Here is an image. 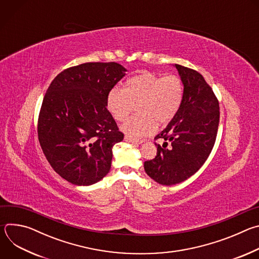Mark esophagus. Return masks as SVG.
<instances>
[{
  "mask_svg": "<svg viewBox=\"0 0 259 259\" xmlns=\"http://www.w3.org/2000/svg\"><path fill=\"white\" fill-rule=\"evenodd\" d=\"M124 140H125V141H127V142H132V143H136V144H141V143L143 142L142 140H139V139H136V138H132V137L128 136V135H126V136L124 137Z\"/></svg>",
  "mask_w": 259,
  "mask_h": 259,
  "instance_id": "34e87169",
  "label": "esophagus"
}]
</instances>
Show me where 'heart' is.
I'll list each match as a JSON object with an SVG mask.
<instances>
[{
  "instance_id": "heart-1",
  "label": "heart",
  "mask_w": 259,
  "mask_h": 259,
  "mask_svg": "<svg viewBox=\"0 0 259 259\" xmlns=\"http://www.w3.org/2000/svg\"><path fill=\"white\" fill-rule=\"evenodd\" d=\"M183 94V84L178 77L161 78L145 71L131 77L124 89L115 87L110 90L106 106L114 119L122 122L136 105L138 114L128 119L121 129L128 136L139 138L152 134L157 123L165 125L171 122L179 112Z\"/></svg>"
}]
</instances>
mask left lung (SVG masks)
<instances>
[{
  "mask_svg": "<svg viewBox=\"0 0 259 259\" xmlns=\"http://www.w3.org/2000/svg\"><path fill=\"white\" fill-rule=\"evenodd\" d=\"M174 67L183 84L182 104L155 137L165 140L162 146L156 143V158L144 162L146 174L163 186L187 180L202 167L213 149L219 124L218 100L203 76L179 64Z\"/></svg>",
  "mask_w": 259,
  "mask_h": 259,
  "instance_id": "left-lung-1",
  "label": "left lung"
}]
</instances>
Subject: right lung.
<instances>
[{"label": "right lung", "mask_w": 259, "mask_h": 259, "mask_svg": "<svg viewBox=\"0 0 259 259\" xmlns=\"http://www.w3.org/2000/svg\"><path fill=\"white\" fill-rule=\"evenodd\" d=\"M126 71L117 62L83 63L61 71L46 92L38 122L40 145L54 171L72 184L91 186L110 170L113 146L124 134L106 98Z\"/></svg>", "instance_id": "obj_1"}]
</instances>
